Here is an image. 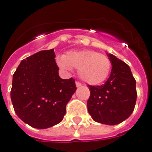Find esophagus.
<instances>
[{
  "label": "esophagus",
  "instance_id": "obj_1",
  "mask_svg": "<svg viewBox=\"0 0 152 152\" xmlns=\"http://www.w3.org/2000/svg\"><path fill=\"white\" fill-rule=\"evenodd\" d=\"M83 84L81 83H80V82H77V81H76V87H80V86H82Z\"/></svg>",
  "mask_w": 152,
  "mask_h": 152
}]
</instances>
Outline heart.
I'll use <instances>...</instances> for the list:
<instances>
[{
	"mask_svg": "<svg viewBox=\"0 0 152 152\" xmlns=\"http://www.w3.org/2000/svg\"><path fill=\"white\" fill-rule=\"evenodd\" d=\"M58 64L64 69H79V76L89 84L103 83L109 76L111 62L104 54L92 50L70 51L58 59Z\"/></svg>",
	"mask_w": 152,
	"mask_h": 152,
	"instance_id": "b5f03b06",
	"label": "heart"
}]
</instances>
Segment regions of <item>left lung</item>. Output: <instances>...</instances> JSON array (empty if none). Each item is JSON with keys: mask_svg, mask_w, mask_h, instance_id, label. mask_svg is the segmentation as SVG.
<instances>
[{"mask_svg": "<svg viewBox=\"0 0 152 152\" xmlns=\"http://www.w3.org/2000/svg\"><path fill=\"white\" fill-rule=\"evenodd\" d=\"M112 64L110 76L101 86L88 85L89 113L95 121L115 125L125 121L134 109L136 80L129 66L112 54H107Z\"/></svg>", "mask_w": 152, "mask_h": 152, "instance_id": "8db88e82", "label": "left lung"}]
</instances>
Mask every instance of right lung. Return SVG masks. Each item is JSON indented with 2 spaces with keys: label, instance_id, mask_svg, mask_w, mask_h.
Instances as JSON below:
<instances>
[{
  "label": "right lung",
  "instance_id": "1",
  "mask_svg": "<svg viewBox=\"0 0 152 152\" xmlns=\"http://www.w3.org/2000/svg\"><path fill=\"white\" fill-rule=\"evenodd\" d=\"M55 57L54 49L40 51L23 59L13 75L14 110L22 121L35 128L60 123L76 90L74 79L59 77Z\"/></svg>",
  "mask_w": 152,
  "mask_h": 152
}]
</instances>
